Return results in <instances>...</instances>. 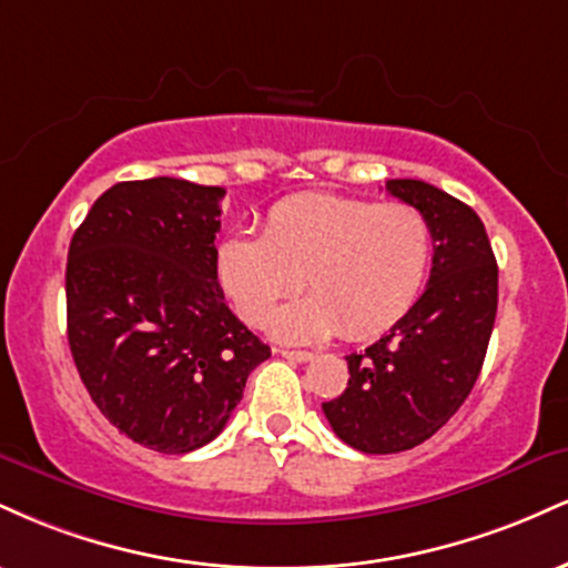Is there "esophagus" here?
Here are the masks:
<instances>
[{"label":"esophagus","instance_id":"esophagus-1","mask_svg":"<svg viewBox=\"0 0 568 568\" xmlns=\"http://www.w3.org/2000/svg\"><path fill=\"white\" fill-rule=\"evenodd\" d=\"M280 355L291 363H310L315 357V352H306V349H280Z\"/></svg>","mask_w":568,"mask_h":568}]
</instances>
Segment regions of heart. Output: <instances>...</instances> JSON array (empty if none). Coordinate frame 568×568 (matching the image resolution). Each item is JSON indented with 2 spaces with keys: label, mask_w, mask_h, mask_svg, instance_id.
Returning <instances> with one entry per match:
<instances>
[{
  "label": "heart",
  "mask_w": 568,
  "mask_h": 568,
  "mask_svg": "<svg viewBox=\"0 0 568 568\" xmlns=\"http://www.w3.org/2000/svg\"><path fill=\"white\" fill-rule=\"evenodd\" d=\"M433 253V226L406 202L306 192L275 202L264 216V234H224L213 272L247 325L270 321L304 280L312 296L272 321V334L283 342H317L336 331L371 338L419 302Z\"/></svg>",
  "instance_id": "heart-1"
}]
</instances>
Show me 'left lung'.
<instances>
[{"label": "left lung", "mask_w": 568, "mask_h": 568, "mask_svg": "<svg viewBox=\"0 0 568 568\" xmlns=\"http://www.w3.org/2000/svg\"><path fill=\"white\" fill-rule=\"evenodd\" d=\"M387 192L425 213L435 253L419 302L366 352L347 355V389L323 403L334 433L363 454L408 452L452 419L497 317L499 270L478 213L416 179L387 181Z\"/></svg>", "instance_id": "obj_1"}]
</instances>
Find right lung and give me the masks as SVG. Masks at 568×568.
<instances>
[{
	"label": "right lung",
	"mask_w": 568,
	"mask_h": 568,
	"mask_svg": "<svg viewBox=\"0 0 568 568\" xmlns=\"http://www.w3.org/2000/svg\"><path fill=\"white\" fill-rule=\"evenodd\" d=\"M221 186L122 181L69 245L67 323L80 379L112 425L160 454H189L230 422L270 357L213 272Z\"/></svg>",
	"instance_id": "obj_1"
}]
</instances>
